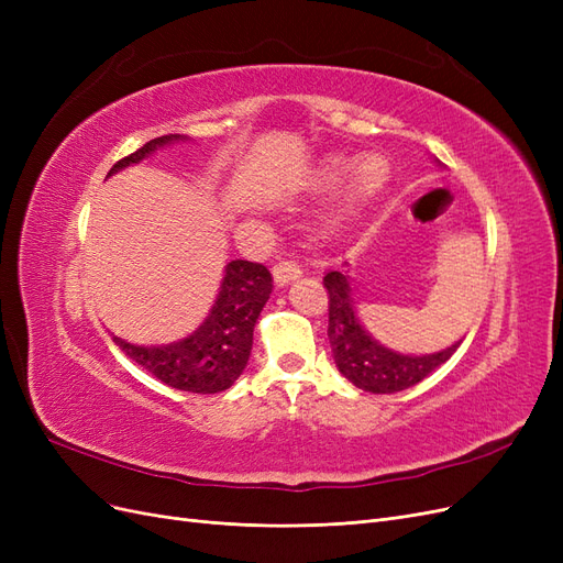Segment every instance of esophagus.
<instances>
[{
  "label": "esophagus",
  "instance_id": "34e87169",
  "mask_svg": "<svg viewBox=\"0 0 563 563\" xmlns=\"http://www.w3.org/2000/svg\"><path fill=\"white\" fill-rule=\"evenodd\" d=\"M300 275H302V269L294 261H282L279 265H275V269H272V277H275V284L279 288L300 279Z\"/></svg>",
  "mask_w": 563,
  "mask_h": 563
}]
</instances>
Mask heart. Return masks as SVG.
<instances>
[{
	"label": "heart",
	"instance_id": "b5f03b06",
	"mask_svg": "<svg viewBox=\"0 0 563 563\" xmlns=\"http://www.w3.org/2000/svg\"><path fill=\"white\" fill-rule=\"evenodd\" d=\"M347 170L351 174L347 175V183H345V199L347 201H360V199H366V197L376 195L380 190L383 183L387 180L389 166H387L385 157L376 155V152L362 155L360 159H354V164L350 159L335 157L319 172V183L323 187L338 185L340 180L345 178Z\"/></svg>",
	"mask_w": 563,
	"mask_h": 563
}]
</instances>
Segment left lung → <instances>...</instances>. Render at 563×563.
<instances>
[{"instance_id":"obj_1","label":"left lung","mask_w":563,"mask_h":563,"mask_svg":"<svg viewBox=\"0 0 563 563\" xmlns=\"http://www.w3.org/2000/svg\"><path fill=\"white\" fill-rule=\"evenodd\" d=\"M347 265V263H345ZM329 291V343L333 362L343 376L373 395H395V391L418 385L432 371L446 364L463 340L432 354H404L389 350L373 338L356 314L347 269H331L323 277Z\"/></svg>"}]
</instances>
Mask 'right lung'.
<instances>
[{"label":"right lung","instance_id":"right-lung-1","mask_svg":"<svg viewBox=\"0 0 563 563\" xmlns=\"http://www.w3.org/2000/svg\"><path fill=\"white\" fill-rule=\"evenodd\" d=\"M180 141L185 143L187 135L168 133L145 143L133 155L119 159L110 168L108 178L126 166L141 164L157 150ZM269 294L272 275L265 265L230 261L211 310L195 331L172 340V343L157 345L129 343V340L117 335H112V340L131 362L168 387L195 391V395H216V391L232 387L244 373L253 347L255 321H258Z\"/></svg>","mask_w":563,"mask_h":563}]
</instances>
